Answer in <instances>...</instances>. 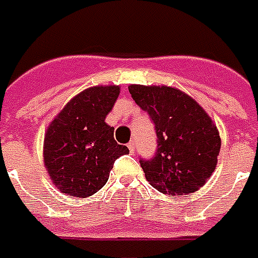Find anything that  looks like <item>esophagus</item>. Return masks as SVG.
Listing matches in <instances>:
<instances>
[{
	"label": "esophagus",
	"instance_id": "1",
	"mask_svg": "<svg viewBox=\"0 0 258 258\" xmlns=\"http://www.w3.org/2000/svg\"><path fill=\"white\" fill-rule=\"evenodd\" d=\"M127 147H128L130 153H135V147H137V143H135L134 141H131L128 145H127Z\"/></svg>",
	"mask_w": 258,
	"mask_h": 258
}]
</instances>
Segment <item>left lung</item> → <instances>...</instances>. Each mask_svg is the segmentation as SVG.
Returning <instances> with one entry per match:
<instances>
[{"instance_id": "left-lung-1", "label": "left lung", "mask_w": 258, "mask_h": 258, "mask_svg": "<svg viewBox=\"0 0 258 258\" xmlns=\"http://www.w3.org/2000/svg\"><path fill=\"white\" fill-rule=\"evenodd\" d=\"M128 91L155 124L157 154L139 161L146 179L163 194L197 191L216 170L220 154V133L212 117L172 87L131 84Z\"/></svg>"}]
</instances>
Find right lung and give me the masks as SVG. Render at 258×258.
Returning a JSON list of instances; mask_svg holds the SVG:
<instances>
[{"mask_svg":"<svg viewBox=\"0 0 258 258\" xmlns=\"http://www.w3.org/2000/svg\"><path fill=\"white\" fill-rule=\"evenodd\" d=\"M119 93V86L84 89L50 121L44 165L61 192L79 198L93 196L107 183L113 162L128 153L113 139V127L105 123Z\"/></svg>","mask_w":258,"mask_h":258,"instance_id":"obj_1","label":"right lung"}]
</instances>
